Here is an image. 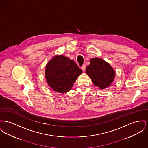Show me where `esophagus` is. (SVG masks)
Wrapping results in <instances>:
<instances>
[{
	"mask_svg": "<svg viewBox=\"0 0 148 148\" xmlns=\"http://www.w3.org/2000/svg\"><path fill=\"white\" fill-rule=\"evenodd\" d=\"M86 68V66L85 65H83L81 67V69H82V70L83 71H85Z\"/></svg>",
	"mask_w": 148,
	"mask_h": 148,
	"instance_id": "obj_1",
	"label": "esophagus"
}]
</instances>
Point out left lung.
<instances>
[{
	"label": "left lung",
	"mask_w": 148,
	"mask_h": 148,
	"mask_svg": "<svg viewBox=\"0 0 148 148\" xmlns=\"http://www.w3.org/2000/svg\"><path fill=\"white\" fill-rule=\"evenodd\" d=\"M94 85L100 89L110 87L115 77V71L109 63L104 60L95 58L90 60L86 71Z\"/></svg>",
	"instance_id": "8db88e82"
}]
</instances>
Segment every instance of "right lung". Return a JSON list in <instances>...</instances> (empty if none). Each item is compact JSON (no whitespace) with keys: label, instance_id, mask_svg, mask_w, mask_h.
<instances>
[{"label":"right lung","instance_id":"right-lung-1","mask_svg":"<svg viewBox=\"0 0 148 148\" xmlns=\"http://www.w3.org/2000/svg\"><path fill=\"white\" fill-rule=\"evenodd\" d=\"M82 73L75 61L63 55L54 56L46 65L45 78L54 91L65 93L70 90L74 82Z\"/></svg>","mask_w":148,"mask_h":148}]
</instances>
